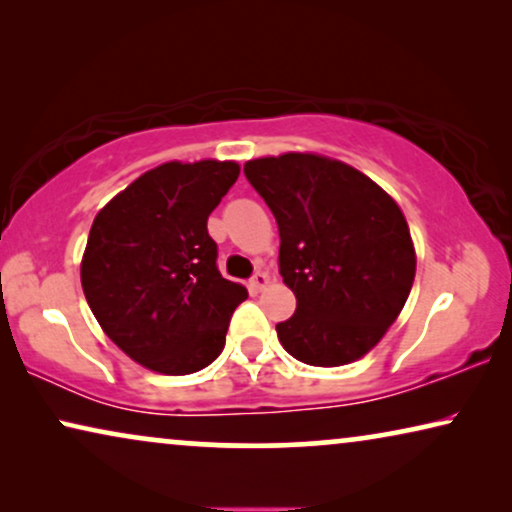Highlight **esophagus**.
I'll use <instances>...</instances> for the list:
<instances>
[{"label": "esophagus", "instance_id": "1", "mask_svg": "<svg viewBox=\"0 0 512 512\" xmlns=\"http://www.w3.org/2000/svg\"><path fill=\"white\" fill-rule=\"evenodd\" d=\"M270 284V277L265 275V272H256L254 277H251V282H249V289L254 291V293H258V291H263L265 286Z\"/></svg>", "mask_w": 512, "mask_h": 512}]
</instances>
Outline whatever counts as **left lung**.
Returning <instances> with one entry per match:
<instances>
[{"mask_svg": "<svg viewBox=\"0 0 512 512\" xmlns=\"http://www.w3.org/2000/svg\"><path fill=\"white\" fill-rule=\"evenodd\" d=\"M275 214L279 272L296 312L277 324L293 359L335 368L366 356L401 314L415 282L408 221L373 179L319 153L244 163Z\"/></svg>", "mask_w": 512, "mask_h": 512, "instance_id": "obj_1", "label": "left lung"}]
</instances>
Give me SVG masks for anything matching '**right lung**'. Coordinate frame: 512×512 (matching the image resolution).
I'll use <instances>...</instances> for the list:
<instances>
[{"instance_id":"add662e5","label":"right lung","mask_w":512,"mask_h":512,"mask_svg":"<svg viewBox=\"0 0 512 512\" xmlns=\"http://www.w3.org/2000/svg\"><path fill=\"white\" fill-rule=\"evenodd\" d=\"M240 177L235 160H170L114 195L90 228L81 286L102 331L163 375L207 368L226 345L242 284L216 268L207 219Z\"/></svg>"}]
</instances>
